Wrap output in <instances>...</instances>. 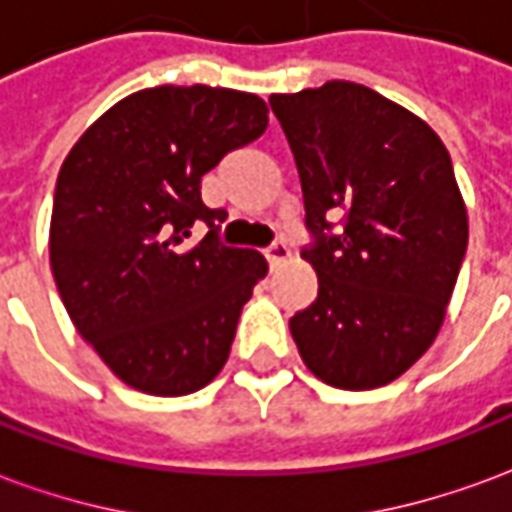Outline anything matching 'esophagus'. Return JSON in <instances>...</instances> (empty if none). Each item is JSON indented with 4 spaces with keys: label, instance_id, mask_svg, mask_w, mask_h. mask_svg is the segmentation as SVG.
Wrapping results in <instances>:
<instances>
[{
    "label": "esophagus",
    "instance_id": "obj_1",
    "mask_svg": "<svg viewBox=\"0 0 512 512\" xmlns=\"http://www.w3.org/2000/svg\"><path fill=\"white\" fill-rule=\"evenodd\" d=\"M266 255H268V260L274 263V266H279V263L290 260V257H293V252H290V246L285 244V241H274V244L266 249Z\"/></svg>",
    "mask_w": 512,
    "mask_h": 512
}]
</instances>
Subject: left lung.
<instances>
[{
	"instance_id": "8db88e82",
	"label": "left lung",
	"mask_w": 512,
	"mask_h": 512,
	"mask_svg": "<svg viewBox=\"0 0 512 512\" xmlns=\"http://www.w3.org/2000/svg\"><path fill=\"white\" fill-rule=\"evenodd\" d=\"M299 167L301 257L318 299L290 318L304 365L337 389H376L428 351L469 244L466 202L433 128L365 84L268 98ZM340 215L344 233L329 236Z\"/></svg>"
}]
</instances>
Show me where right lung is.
<instances>
[{
  "instance_id": "add662e5",
  "label": "right lung",
  "mask_w": 512,
  "mask_h": 512,
  "mask_svg": "<svg viewBox=\"0 0 512 512\" xmlns=\"http://www.w3.org/2000/svg\"><path fill=\"white\" fill-rule=\"evenodd\" d=\"M268 126L263 98L227 87H150L117 101L65 156L51 274L76 332L123 384L158 397L219 376L266 257L224 246L200 183ZM212 227L188 244L190 224Z\"/></svg>"
}]
</instances>
